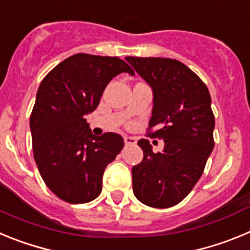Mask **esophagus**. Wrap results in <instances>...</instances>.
Instances as JSON below:
<instances>
[{
	"mask_svg": "<svg viewBox=\"0 0 250 250\" xmlns=\"http://www.w3.org/2000/svg\"><path fill=\"white\" fill-rule=\"evenodd\" d=\"M124 141H125V144L126 145H135L136 144V139L134 136H124Z\"/></svg>",
	"mask_w": 250,
	"mask_h": 250,
	"instance_id": "obj_1",
	"label": "esophagus"
}]
</instances>
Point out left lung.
Masks as SVG:
<instances>
[{"label": "left lung", "mask_w": 250, "mask_h": 250, "mask_svg": "<svg viewBox=\"0 0 250 250\" xmlns=\"http://www.w3.org/2000/svg\"><path fill=\"white\" fill-rule=\"evenodd\" d=\"M152 90L149 129L164 139V150L152 151L138 141L144 158L132 167V190L143 204L170 208L190 193L214 147L215 120L209 90L190 68L173 59L125 57Z\"/></svg>", "instance_id": "1"}]
</instances>
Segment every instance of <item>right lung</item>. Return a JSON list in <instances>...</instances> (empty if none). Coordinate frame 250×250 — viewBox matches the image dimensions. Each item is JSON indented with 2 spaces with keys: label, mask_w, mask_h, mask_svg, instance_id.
Instances as JSON below:
<instances>
[{
  "label": "right lung",
  "mask_w": 250,
  "mask_h": 250,
  "mask_svg": "<svg viewBox=\"0 0 250 250\" xmlns=\"http://www.w3.org/2000/svg\"><path fill=\"white\" fill-rule=\"evenodd\" d=\"M121 72L134 74L119 57L76 54L52 68L37 90L30 118L34 158L60 199L83 204L100 195L105 167L121 151L124 139L115 132L92 135L85 116Z\"/></svg>",
  "instance_id": "right-lung-1"
}]
</instances>
